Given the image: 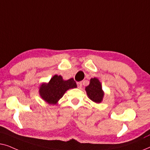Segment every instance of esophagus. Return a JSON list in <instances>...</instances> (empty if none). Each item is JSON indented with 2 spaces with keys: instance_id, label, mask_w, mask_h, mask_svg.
Instances as JSON below:
<instances>
[{
  "instance_id": "obj_1",
  "label": "esophagus",
  "mask_w": 150,
  "mask_h": 150,
  "mask_svg": "<svg viewBox=\"0 0 150 150\" xmlns=\"http://www.w3.org/2000/svg\"><path fill=\"white\" fill-rule=\"evenodd\" d=\"M77 86H78V88L81 89V87H82V83H81V82H78V83H77Z\"/></svg>"
}]
</instances>
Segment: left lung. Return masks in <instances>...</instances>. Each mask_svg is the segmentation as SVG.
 Instances as JSON below:
<instances>
[{
  "label": "left lung",
  "instance_id": "obj_1",
  "mask_svg": "<svg viewBox=\"0 0 150 150\" xmlns=\"http://www.w3.org/2000/svg\"><path fill=\"white\" fill-rule=\"evenodd\" d=\"M88 98L91 101L100 104L103 100L104 92L102 90V84L98 78H92L90 79L89 85L85 87Z\"/></svg>",
  "mask_w": 150,
  "mask_h": 150
}]
</instances>
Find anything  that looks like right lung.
<instances>
[{
	"label": "right lung",
	"mask_w": 150,
	"mask_h": 150,
	"mask_svg": "<svg viewBox=\"0 0 150 150\" xmlns=\"http://www.w3.org/2000/svg\"><path fill=\"white\" fill-rule=\"evenodd\" d=\"M76 87V83L73 79L65 81L61 76L56 74L51 78L48 83H43L40 85L39 93L46 103L57 105L67 90Z\"/></svg>",
	"instance_id": "1"
}]
</instances>
